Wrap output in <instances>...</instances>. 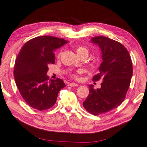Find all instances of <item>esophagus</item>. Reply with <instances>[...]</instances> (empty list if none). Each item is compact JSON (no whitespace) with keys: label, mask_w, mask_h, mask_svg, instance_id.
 Here are the masks:
<instances>
[{"label":"esophagus","mask_w":147,"mask_h":147,"mask_svg":"<svg viewBox=\"0 0 147 147\" xmlns=\"http://www.w3.org/2000/svg\"><path fill=\"white\" fill-rule=\"evenodd\" d=\"M68 86H78V84H76V83H69V84H68Z\"/></svg>","instance_id":"1"}]
</instances>
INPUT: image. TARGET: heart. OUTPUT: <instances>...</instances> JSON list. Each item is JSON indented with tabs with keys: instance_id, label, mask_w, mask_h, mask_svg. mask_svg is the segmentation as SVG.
Wrapping results in <instances>:
<instances>
[{
	"instance_id": "heart-1",
	"label": "heart",
	"mask_w": 147,
	"mask_h": 147,
	"mask_svg": "<svg viewBox=\"0 0 147 147\" xmlns=\"http://www.w3.org/2000/svg\"><path fill=\"white\" fill-rule=\"evenodd\" d=\"M76 52H77V54L79 55L80 53H88V51L87 48H86L84 46H78L77 47H76ZM61 52H59L58 53V56L59 57L61 55ZM82 73V71H78L75 74H73V76L74 78H78V76H79V74Z\"/></svg>"
}]
</instances>
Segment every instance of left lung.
Instances as JSON below:
<instances>
[{
  "instance_id": "obj_1",
  "label": "left lung",
  "mask_w": 147,
  "mask_h": 147,
  "mask_svg": "<svg viewBox=\"0 0 147 147\" xmlns=\"http://www.w3.org/2000/svg\"><path fill=\"white\" fill-rule=\"evenodd\" d=\"M92 42L99 46L102 62L100 73L93 81L102 80L101 88H89V94L83 106L94 115L104 114L117 108L125 98L133 74L132 61L125 47L118 41L104 36L92 38Z\"/></svg>"
}]
</instances>
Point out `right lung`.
Listing matches in <instances>:
<instances>
[{
    "mask_svg": "<svg viewBox=\"0 0 147 147\" xmlns=\"http://www.w3.org/2000/svg\"><path fill=\"white\" fill-rule=\"evenodd\" d=\"M67 43L63 38L39 36L28 41L16 59L14 76L24 101L39 111L51 108L58 93L65 86L63 80H49L47 72L55 61L54 51Z\"/></svg>",
    "mask_w": 147,
    "mask_h": 147,
    "instance_id": "1",
    "label": "right lung"
}]
</instances>
